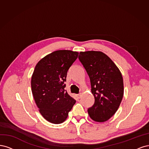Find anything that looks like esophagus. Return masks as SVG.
I'll list each match as a JSON object with an SVG mask.
<instances>
[{
  "label": "esophagus",
  "instance_id": "34e87169",
  "mask_svg": "<svg viewBox=\"0 0 149 149\" xmlns=\"http://www.w3.org/2000/svg\"><path fill=\"white\" fill-rule=\"evenodd\" d=\"M81 93L78 94V95H77V98L78 99L81 98Z\"/></svg>",
  "mask_w": 149,
  "mask_h": 149
}]
</instances>
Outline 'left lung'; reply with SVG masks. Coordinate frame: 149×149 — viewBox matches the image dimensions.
<instances>
[{
    "instance_id": "1",
    "label": "left lung",
    "mask_w": 149,
    "mask_h": 149,
    "mask_svg": "<svg viewBox=\"0 0 149 149\" xmlns=\"http://www.w3.org/2000/svg\"><path fill=\"white\" fill-rule=\"evenodd\" d=\"M79 59L89 76L95 103L88 109L91 119L105 122L117 111L124 94L122 74L109 57L101 51L80 52Z\"/></svg>"
}]
</instances>
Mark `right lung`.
<instances>
[{
    "label": "right lung",
    "mask_w": 149,
    "mask_h": 149,
    "mask_svg": "<svg viewBox=\"0 0 149 149\" xmlns=\"http://www.w3.org/2000/svg\"><path fill=\"white\" fill-rule=\"evenodd\" d=\"M78 52L59 50L43 57L35 66L31 81L33 98L47 121H65L76 101L65 90L67 73L77 58Z\"/></svg>",
    "instance_id": "add662e5"
}]
</instances>
